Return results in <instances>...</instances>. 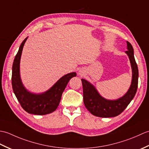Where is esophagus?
<instances>
[{
    "instance_id": "34e87169",
    "label": "esophagus",
    "mask_w": 149,
    "mask_h": 149,
    "mask_svg": "<svg viewBox=\"0 0 149 149\" xmlns=\"http://www.w3.org/2000/svg\"><path fill=\"white\" fill-rule=\"evenodd\" d=\"M78 74H79V75H81V76H83V75H84V71L83 70H80L79 71Z\"/></svg>"
}]
</instances>
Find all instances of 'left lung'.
<instances>
[{"label":"left lung","instance_id":"left-lung-1","mask_svg":"<svg viewBox=\"0 0 149 149\" xmlns=\"http://www.w3.org/2000/svg\"><path fill=\"white\" fill-rule=\"evenodd\" d=\"M127 50L125 53L130 60L132 69L131 86L126 93L118 99L108 100L100 95L96 88L89 81L81 79L83 88V100L85 107L93 115L109 118L119 115L133 99L136 93L138 83V69L134 56V49L127 42Z\"/></svg>","mask_w":149,"mask_h":149}]
</instances>
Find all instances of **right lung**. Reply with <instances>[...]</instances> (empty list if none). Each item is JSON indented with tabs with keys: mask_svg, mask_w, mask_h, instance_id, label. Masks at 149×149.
Returning <instances> with one entry per match:
<instances>
[{
	"mask_svg": "<svg viewBox=\"0 0 149 149\" xmlns=\"http://www.w3.org/2000/svg\"><path fill=\"white\" fill-rule=\"evenodd\" d=\"M28 37L25 39L19 47L12 67V87L21 106L28 113L44 115L51 113L58 108L63 91L70 79L76 76V73L71 72L63 75L53 86L45 92L34 93L28 91L22 83L20 63L24 44Z\"/></svg>",
	"mask_w": 149,
	"mask_h": 149,
	"instance_id": "obj_1",
	"label": "right lung"
}]
</instances>
